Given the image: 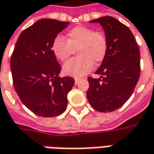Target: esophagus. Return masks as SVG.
Masks as SVG:
<instances>
[{
  "label": "esophagus",
  "mask_w": 154,
  "mask_h": 154,
  "mask_svg": "<svg viewBox=\"0 0 154 154\" xmlns=\"http://www.w3.org/2000/svg\"><path fill=\"white\" fill-rule=\"evenodd\" d=\"M80 80H81L80 78H75V84H77L78 82H80Z\"/></svg>",
  "instance_id": "34e87169"
}]
</instances>
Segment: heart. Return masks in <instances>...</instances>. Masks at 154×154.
Segmentation results:
<instances>
[{"label": "heart", "mask_w": 154, "mask_h": 154, "mask_svg": "<svg viewBox=\"0 0 154 154\" xmlns=\"http://www.w3.org/2000/svg\"><path fill=\"white\" fill-rule=\"evenodd\" d=\"M108 48V37L105 32L82 25L70 29L66 40L56 36L52 42V51L59 60H66L77 52V57L63 66V72L73 77H82L92 71L94 64H100L106 57Z\"/></svg>", "instance_id": "1"}]
</instances>
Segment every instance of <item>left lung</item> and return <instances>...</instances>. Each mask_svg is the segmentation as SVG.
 I'll return each instance as SVG.
<instances>
[{"instance_id": "8db88e82", "label": "left lung", "mask_w": 154, "mask_h": 154, "mask_svg": "<svg viewBox=\"0 0 154 154\" xmlns=\"http://www.w3.org/2000/svg\"><path fill=\"white\" fill-rule=\"evenodd\" d=\"M90 22L102 25L109 48L106 59L95 72L100 78L88 77L87 98L96 111L113 112L129 100L139 80L140 51L134 35L118 19L105 16Z\"/></svg>"}]
</instances>
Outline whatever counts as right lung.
Listing matches in <instances>:
<instances>
[{"label": "right lung", "mask_w": 154, "mask_h": 154, "mask_svg": "<svg viewBox=\"0 0 154 154\" xmlns=\"http://www.w3.org/2000/svg\"><path fill=\"white\" fill-rule=\"evenodd\" d=\"M69 22L43 19L23 30L11 56L14 87L22 103L41 117H55L66 109L75 80L59 77L61 66L52 42Z\"/></svg>", "instance_id": "add662e5"}]
</instances>
